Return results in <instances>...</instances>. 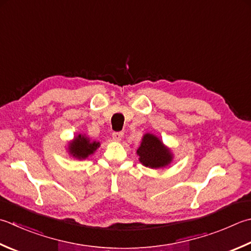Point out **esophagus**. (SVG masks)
I'll use <instances>...</instances> for the list:
<instances>
[{"mask_svg": "<svg viewBox=\"0 0 251 251\" xmlns=\"http://www.w3.org/2000/svg\"><path fill=\"white\" fill-rule=\"evenodd\" d=\"M123 136H124V132H122V131H115V132H113V135H112L113 140H115V141H121Z\"/></svg>", "mask_w": 251, "mask_h": 251, "instance_id": "34e87169", "label": "esophagus"}]
</instances>
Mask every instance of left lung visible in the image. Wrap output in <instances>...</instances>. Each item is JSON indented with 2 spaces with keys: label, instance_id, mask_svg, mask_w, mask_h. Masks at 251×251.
Instances as JSON below:
<instances>
[{
  "label": "left lung",
  "instance_id": "8db88e82",
  "mask_svg": "<svg viewBox=\"0 0 251 251\" xmlns=\"http://www.w3.org/2000/svg\"><path fill=\"white\" fill-rule=\"evenodd\" d=\"M139 162L149 169H163L169 166L174 159V154L168 146L163 144L158 136L146 132L141 138V144L137 149Z\"/></svg>",
  "mask_w": 251,
  "mask_h": 251
}]
</instances>
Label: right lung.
Wrapping results in <instances>:
<instances>
[{
  "label": "right lung",
  "mask_w": 251,
  "mask_h": 251,
  "mask_svg": "<svg viewBox=\"0 0 251 251\" xmlns=\"http://www.w3.org/2000/svg\"><path fill=\"white\" fill-rule=\"evenodd\" d=\"M100 141L92 140L86 134H77L73 140L68 141V154L77 160H85L91 156L100 147Z\"/></svg>",
  "instance_id": "right-lung-1"
}]
</instances>
